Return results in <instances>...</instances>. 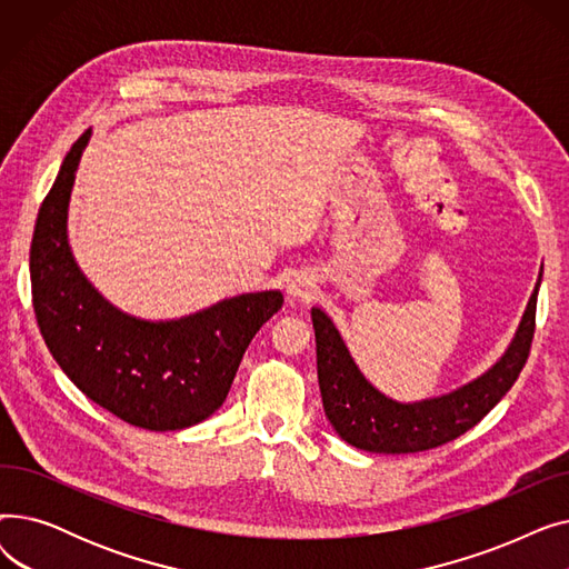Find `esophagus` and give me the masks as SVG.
Returning a JSON list of instances; mask_svg holds the SVG:
<instances>
[{"instance_id": "esophagus-1", "label": "esophagus", "mask_w": 569, "mask_h": 569, "mask_svg": "<svg viewBox=\"0 0 569 569\" xmlns=\"http://www.w3.org/2000/svg\"><path fill=\"white\" fill-rule=\"evenodd\" d=\"M316 286L311 281V277L307 272H302V269H295V272L288 274L286 279V292L290 297H295V300H311Z\"/></svg>"}]
</instances>
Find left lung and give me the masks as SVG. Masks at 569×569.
<instances>
[{
  "instance_id": "left-lung-1",
  "label": "left lung",
  "mask_w": 569,
  "mask_h": 569,
  "mask_svg": "<svg viewBox=\"0 0 569 569\" xmlns=\"http://www.w3.org/2000/svg\"><path fill=\"white\" fill-rule=\"evenodd\" d=\"M540 281L530 295L519 332L500 362L461 390L420 403H399L380 395L352 362L335 322L320 309H311L318 385L327 420L346 442L378 455L425 452L459 438L510 392L526 367L535 335Z\"/></svg>"
}]
</instances>
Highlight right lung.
I'll return each instance as SVG.
<instances>
[{"label":"right lung","mask_w":569,"mask_h":569,"mask_svg":"<svg viewBox=\"0 0 569 569\" xmlns=\"http://www.w3.org/2000/svg\"><path fill=\"white\" fill-rule=\"evenodd\" d=\"M87 129L41 202L29 274L39 330L78 390L127 425L149 431L193 427L219 410L242 355L283 307L279 290L247 292L193 316L149 322L117 311L78 269L67 212Z\"/></svg>","instance_id":"right-lung-1"}]
</instances>
